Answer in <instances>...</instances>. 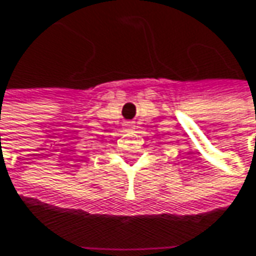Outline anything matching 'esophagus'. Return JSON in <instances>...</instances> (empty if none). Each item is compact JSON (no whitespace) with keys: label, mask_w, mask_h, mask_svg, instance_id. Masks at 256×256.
Segmentation results:
<instances>
[{"label":"esophagus","mask_w":256,"mask_h":256,"mask_svg":"<svg viewBox=\"0 0 256 256\" xmlns=\"http://www.w3.org/2000/svg\"><path fill=\"white\" fill-rule=\"evenodd\" d=\"M126 128H128V130H132V128H133L132 123H128V124H126Z\"/></svg>","instance_id":"obj_1"}]
</instances>
